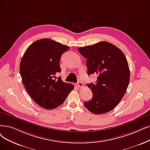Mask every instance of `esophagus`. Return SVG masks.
<instances>
[{"instance_id":"esophagus-1","label":"esophagus","mask_w":150,"mask_h":150,"mask_svg":"<svg viewBox=\"0 0 150 150\" xmlns=\"http://www.w3.org/2000/svg\"><path fill=\"white\" fill-rule=\"evenodd\" d=\"M76 86L79 87V88H83L84 86V84H83V82H81L80 81H79L77 82V83H76Z\"/></svg>"}]
</instances>
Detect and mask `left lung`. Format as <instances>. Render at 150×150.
<instances>
[{
    "mask_svg": "<svg viewBox=\"0 0 150 150\" xmlns=\"http://www.w3.org/2000/svg\"><path fill=\"white\" fill-rule=\"evenodd\" d=\"M80 53L86 59L88 75L96 74L94 84H88L93 93L84 105L91 113L100 115L111 111L121 100L130 81L126 57L118 47L107 42L80 47Z\"/></svg>",
    "mask_w": 150,
    "mask_h": 150,
    "instance_id": "8db88e82",
    "label": "left lung"
}]
</instances>
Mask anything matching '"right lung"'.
Here are the masks:
<instances>
[{"label": "right lung", "mask_w": 150, "mask_h": 150, "mask_svg": "<svg viewBox=\"0 0 150 150\" xmlns=\"http://www.w3.org/2000/svg\"><path fill=\"white\" fill-rule=\"evenodd\" d=\"M70 48L50 38L32 43L22 57L19 71L28 93L39 106L53 109L62 105L73 84L64 83L61 76V55Z\"/></svg>", "instance_id": "right-lung-1"}]
</instances>
